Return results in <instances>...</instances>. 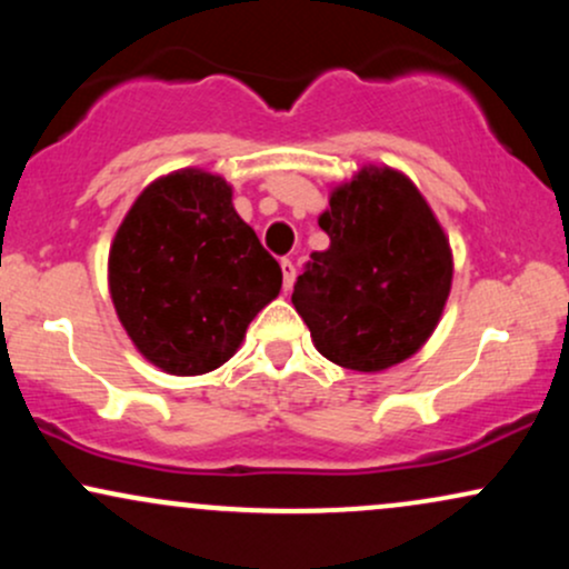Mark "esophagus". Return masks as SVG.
Returning a JSON list of instances; mask_svg holds the SVG:
<instances>
[{
  "mask_svg": "<svg viewBox=\"0 0 569 569\" xmlns=\"http://www.w3.org/2000/svg\"><path fill=\"white\" fill-rule=\"evenodd\" d=\"M280 270H283V291H291L293 278H297V267L291 259H280Z\"/></svg>",
  "mask_w": 569,
  "mask_h": 569,
  "instance_id": "obj_1",
  "label": "esophagus"
}]
</instances>
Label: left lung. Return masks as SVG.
Segmentation results:
<instances>
[{"label": "left lung", "mask_w": 569, "mask_h": 569, "mask_svg": "<svg viewBox=\"0 0 569 569\" xmlns=\"http://www.w3.org/2000/svg\"><path fill=\"white\" fill-rule=\"evenodd\" d=\"M329 234L293 283L291 302L321 356L382 371L415 356L452 289V248L426 198L393 168H361L331 189Z\"/></svg>", "instance_id": "8db88e82"}]
</instances>
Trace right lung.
I'll return each mask as SVG.
<instances>
[{"mask_svg": "<svg viewBox=\"0 0 569 569\" xmlns=\"http://www.w3.org/2000/svg\"><path fill=\"white\" fill-rule=\"evenodd\" d=\"M283 272L238 217L221 176L184 168L136 198L109 251L117 318L147 361L176 377L230 361Z\"/></svg>", "mask_w": 569, "mask_h": 569, "instance_id": "add662e5", "label": "right lung"}]
</instances>
